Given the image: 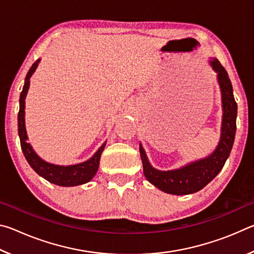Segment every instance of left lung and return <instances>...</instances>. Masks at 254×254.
<instances>
[{
  "instance_id": "8db88e82",
  "label": "left lung",
  "mask_w": 254,
  "mask_h": 254,
  "mask_svg": "<svg viewBox=\"0 0 254 254\" xmlns=\"http://www.w3.org/2000/svg\"><path fill=\"white\" fill-rule=\"evenodd\" d=\"M209 64L213 70L217 74L223 107L221 139L214 152L208 157L192 161L179 169L161 171L150 165L144 149L140 143V156L145 178L167 194L188 195L203 189L222 170L233 147L236 131V114H238V105L234 100L233 87L227 71L221 65V63L216 58H213Z\"/></svg>"
}]
</instances>
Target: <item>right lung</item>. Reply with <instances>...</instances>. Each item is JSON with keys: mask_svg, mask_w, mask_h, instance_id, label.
<instances>
[{"mask_svg": "<svg viewBox=\"0 0 254 254\" xmlns=\"http://www.w3.org/2000/svg\"><path fill=\"white\" fill-rule=\"evenodd\" d=\"M40 59H38L36 63L33 64L30 68L27 76H25L24 86L22 88L20 95V109L18 114V131L20 136L21 148L25 159L31 168L36 171V173L41 176L42 178L48 180L49 183L58 185V186L63 187H72L78 186V185H83L88 183L89 180L95 176L98 169V165H100V159L103 150L105 148L106 142L102 144V147L94 153L92 158H89L87 161H84L81 163H77V165L71 166H58L54 165V163H49L41 159L38 154L34 152L31 144L28 143V135L27 130H25V122H24V109H25V96H27L29 86H30V78L36 71L38 65H39Z\"/></svg>", "mask_w": 254, "mask_h": 254, "instance_id": "add662e5", "label": "right lung"}]
</instances>
